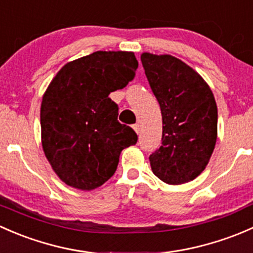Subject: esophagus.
Segmentation results:
<instances>
[{"instance_id": "34e87169", "label": "esophagus", "mask_w": 253, "mask_h": 253, "mask_svg": "<svg viewBox=\"0 0 253 253\" xmlns=\"http://www.w3.org/2000/svg\"><path fill=\"white\" fill-rule=\"evenodd\" d=\"M132 129L135 130V132H136V134H139V132H140V126H139V124H134V126H132Z\"/></svg>"}]
</instances>
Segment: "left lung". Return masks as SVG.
Wrapping results in <instances>:
<instances>
[{
  "instance_id": "1",
  "label": "left lung",
  "mask_w": 253,
  "mask_h": 253,
  "mask_svg": "<svg viewBox=\"0 0 253 253\" xmlns=\"http://www.w3.org/2000/svg\"><path fill=\"white\" fill-rule=\"evenodd\" d=\"M141 62L162 113V146L153 174L170 185L194 180L207 167L218 134V109L204 78L170 54L144 52Z\"/></svg>"
}]
</instances>
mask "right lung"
<instances>
[{
  "label": "right lung",
  "instance_id": "1",
  "mask_svg": "<svg viewBox=\"0 0 253 253\" xmlns=\"http://www.w3.org/2000/svg\"><path fill=\"white\" fill-rule=\"evenodd\" d=\"M134 52L97 51L64 64L42 96L41 144L63 183L90 191L116 171L123 148L137 135L118 122L108 97L126 86L136 72Z\"/></svg>",
  "mask_w": 253,
  "mask_h": 253
}]
</instances>
